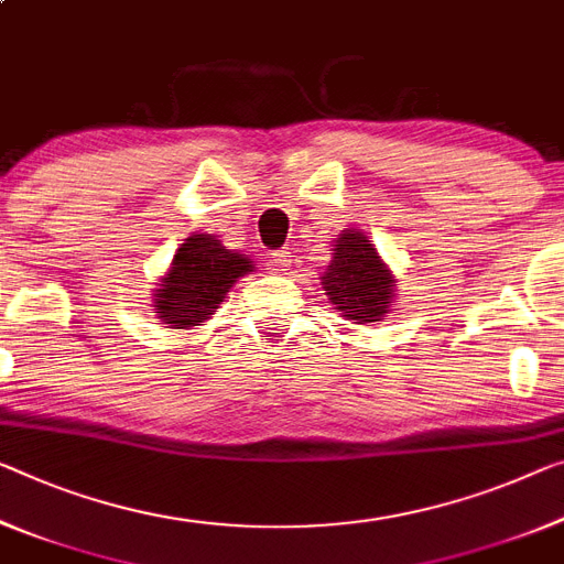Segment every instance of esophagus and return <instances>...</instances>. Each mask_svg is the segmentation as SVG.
<instances>
[{"label":"esophagus","instance_id":"esophagus-1","mask_svg":"<svg viewBox=\"0 0 564 564\" xmlns=\"http://www.w3.org/2000/svg\"><path fill=\"white\" fill-rule=\"evenodd\" d=\"M267 264H270V270L282 272L284 267L292 264V252H288V249H276V252L270 254V262Z\"/></svg>","mask_w":564,"mask_h":564}]
</instances>
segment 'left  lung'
<instances>
[{"label":"left lung","instance_id":"obj_1","mask_svg":"<svg viewBox=\"0 0 564 564\" xmlns=\"http://www.w3.org/2000/svg\"><path fill=\"white\" fill-rule=\"evenodd\" d=\"M319 280L335 310L358 325L378 323L391 307L393 274L378 257L370 239L358 229L343 231L335 239L333 259Z\"/></svg>","mask_w":564,"mask_h":564}]
</instances>
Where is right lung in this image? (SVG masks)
Instances as JSON below:
<instances>
[{
	"label": "right lung",
	"mask_w": 564,
	"mask_h": 564,
	"mask_svg": "<svg viewBox=\"0 0 564 564\" xmlns=\"http://www.w3.org/2000/svg\"><path fill=\"white\" fill-rule=\"evenodd\" d=\"M252 270L249 257L231 252L212 234H192L173 254L166 276H161L153 307L163 325L186 330L209 319L234 282Z\"/></svg>",
	"instance_id": "right-lung-1"
}]
</instances>
